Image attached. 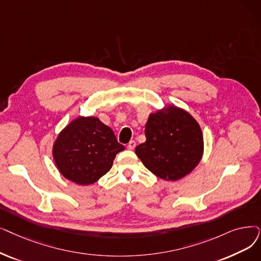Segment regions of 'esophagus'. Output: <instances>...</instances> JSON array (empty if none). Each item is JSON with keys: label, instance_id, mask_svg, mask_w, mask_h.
Listing matches in <instances>:
<instances>
[{"label": "esophagus", "instance_id": "1", "mask_svg": "<svg viewBox=\"0 0 261 261\" xmlns=\"http://www.w3.org/2000/svg\"><path fill=\"white\" fill-rule=\"evenodd\" d=\"M135 146H137V143H135L134 141H131V142L128 144L127 148H128V149H130V150H133V149L135 148Z\"/></svg>", "mask_w": 261, "mask_h": 261}]
</instances>
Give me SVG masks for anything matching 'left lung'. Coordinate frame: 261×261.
Returning a JSON list of instances; mask_svg holds the SVG:
<instances>
[{"mask_svg": "<svg viewBox=\"0 0 261 261\" xmlns=\"http://www.w3.org/2000/svg\"><path fill=\"white\" fill-rule=\"evenodd\" d=\"M146 142L135 148L147 169L166 181H177L199 164L203 137L199 123L189 112L167 105L150 113L145 126Z\"/></svg>", "mask_w": 261, "mask_h": 261, "instance_id": "1", "label": "left lung"}]
</instances>
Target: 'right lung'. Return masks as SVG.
<instances>
[{
	"mask_svg": "<svg viewBox=\"0 0 261 261\" xmlns=\"http://www.w3.org/2000/svg\"><path fill=\"white\" fill-rule=\"evenodd\" d=\"M124 149L113 130L94 116H77L59 133L52 154L59 172L80 186L95 184Z\"/></svg>",
	"mask_w": 261,
	"mask_h": 261,
	"instance_id": "obj_1",
	"label": "right lung"
}]
</instances>
